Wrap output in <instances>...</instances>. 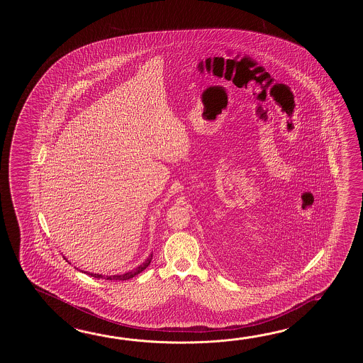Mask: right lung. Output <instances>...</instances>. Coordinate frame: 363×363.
<instances>
[{
	"instance_id": "obj_1",
	"label": "right lung",
	"mask_w": 363,
	"mask_h": 363,
	"mask_svg": "<svg viewBox=\"0 0 363 363\" xmlns=\"http://www.w3.org/2000/svg\"><path fill=\"white\" fill-rule=\"evenodd\" d=\"M152 258H153V253H150L147 259H145L144 262L141 263V264H139L136 269L128 271V272H124V274H121V275H110V277H105V275H101V274H92V272H88V271H84V272L85 274H89V275L93 277V278L106 279V280H128V279L136 277V275L140 274L141 271L145 270L147 266L150 264V262H152Z\"/></svg>"
}]
</instances>
